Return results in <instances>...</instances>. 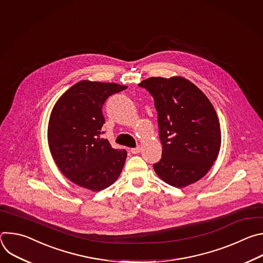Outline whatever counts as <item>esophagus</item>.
<instances>
[{
  "label": "esophagus",
  "instance_id": "obj_1",
  "mask_svg": "<svg viewBox=\"0 0 263 263\" xmlns=\"http://www.w3.org/2000/svg\"><path fill=\"white\" fill-rule=\"evenodd\" d=\"M139 152H140V146H136V147L131 148V153L132 154H138Z\"/></svg>",
  "mask_w": 263,
  "mask_h": 263
}]
</instances>
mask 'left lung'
<instances>
[{
	"mask_svg": "<svg viewBox=\"0 0 263 263\" xmlns=\"http://www.w3.org/2000/svg\"><path fill=\"white\" fill-rule=\"evenodd\" d=\"M154 98L162 157L153 165L165 183L185 187L203 178L216 160L220 128L208 98L182 77L147 78L138 84Z\"/></svg>",
	"mask_w": 263,
	"mask_h": 263,
	"instance_id": "1",
	"label": "left lung"
}]
</instances>
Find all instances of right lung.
Instances as JSON below:
<instances>
[{"instance_id":"1","label":"right lung","mask_w":263,"mask_h":263,"mask_svg":"<svg viewBox=\"0 0 263 263\" xmlns=\"http://www.w3.org/2000/svg\"><path fill=\"white\" fill-rule=\"evenodd\" d=\"M126 88L83 80L67 89L51 112L48 141L52 157L66 178L86 190L107 189L125 164L126 149L114 148L101 135L105 101Z\"/></svg>"}]
</instances>
